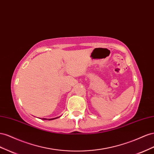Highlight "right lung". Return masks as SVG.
Segmentation results:
<instances>
[{
  "mask_svg": "<svg viewBox=\"0 0 154 154\" xmlns=\"http://www.w3.org/2000/svg\"><path fill=\"white\" fill-rule=\"evenodd\" d=\"M60 117V116L57 117H55V118H52V119H46V118H43L42 119H43V120H49V121H51V120L55 119H57V118H59V117Z\"/></svg>",
  "mask_w": 154,
  "mask_h": 154,
  "instance_id": "1",
  "label": "right lung"
}]
</instances>
